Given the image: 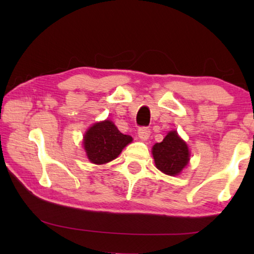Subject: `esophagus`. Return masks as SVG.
<instances>
[{"label":"esophagus","mask_w":254,"mask_h":254,"mask_svg":"<svg viewBox=\"0 0 254 254\" xmlns=\"http://www.w3.org/2000/svg\"><path fill=\"white\" fill-rule=\"evenodd\" d=\"M150 133H151V131H150V128L149 127H140L139 130H137V135H139V137H140L141 140L149 139Z\"/></svg>","instance_id":"1"}]
</instances>
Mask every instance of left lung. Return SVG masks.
I'll return each mask as SVG.
<instances>
[{
  "instance_id": "left-lung-1",
  "label": "left lung",
  "mask_w": 254,
  "mask_h": 254,
  "mask_svg": "<svg viewBox=\"0 0 254 254\" xmlns=\"http://www.w3.org/2000/svg\"><path fill=\"white\" fill-rule=\"evenodd\" d=\"M152 154L157 168L169 176L178 175L189 160L187 144L176 131L169 132L160 143L154 144Z\"/></svg>"
}]
</instances>
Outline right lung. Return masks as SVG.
<instances>
[{
	"label": "right lung",
	"instance_id": "obj_1",
	"mask_svg": "<svg viewBox=\"0 0 254 254\" xmlns=\"http://www.w3.org/2000/svg\"><path fill=\"white\" fill-rule=\"evenodd\" d=\"M131 141L130 135L123 134L113 122L106 120L94 124L87 131L84 136V148L89 160L103 165L117 158Z\"/></svg>",
	"mask_w": 254,
	"mask_h": 254
}]
</instances>
